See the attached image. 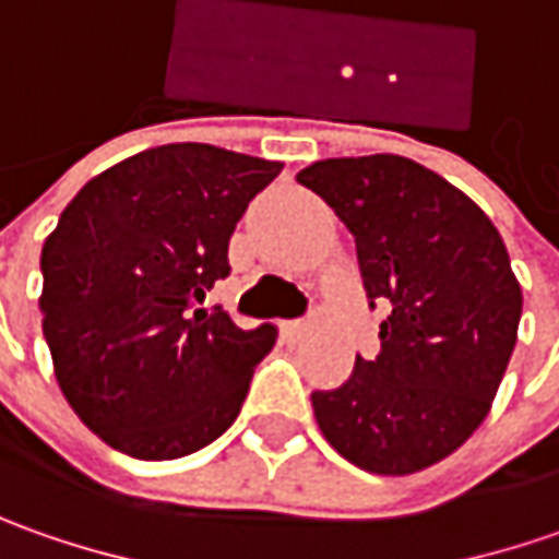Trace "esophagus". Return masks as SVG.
<instances>
[{"instance_id":"1","label":"esophagus","mask_w":559,"mask_h":559,"mask_svg":"<svg viewBox=\"0 0 559 559\" xmlns=\"http://www.w3.org/2000/svg\"><path fill=\"white\" fill-rule=\"evenodd\" d=\"M283 333L289 335V338H301V335L311 333V323L308 320H286L283 323Z\"/></svg>"}]
</instances>
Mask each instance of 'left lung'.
<instances>
[{
  "instance_id": "left-lung-1",
  "label": "left lung",
  "mask_w": 559,
  "mask_h": 559,
  "mask_svg": "<svg viewBox=\"0 0 559 559\" xmlns=\"http://www.w3.org/2000/svg\"><path fill=\"white\" fill-rule=\"evenodd\" d=\"M295 180L348 226L370 308H389L379 355L311 395L320 432L379 476L444 461L479 429L516 345L523 289L501 233L457 186L401 155L326 158Z\"/></svg>"
}]
</instances>
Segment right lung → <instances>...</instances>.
Returning a JSON list of instances; mask_svg holds the SVG:
<instances>
[{
  "mask_svg": "<svg viewBox=\"0 0 559 559\" xmlns=\"http://www.w3.org/2000/svg\"><path fill=\"white\" fill-rule=\"evenodd\" d=\"M280 162L204 142L145 148L93 177L43 246V335L74 414L115 451L174 461L239 417L276 326L199 308L229 236Z\"/></svg>",
  "mask_w": 559,
  "mask_h": 559,
  "instance_id": "obj_1",
  "label": "right lung"
}]
</instances>
